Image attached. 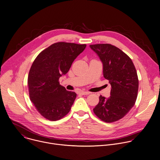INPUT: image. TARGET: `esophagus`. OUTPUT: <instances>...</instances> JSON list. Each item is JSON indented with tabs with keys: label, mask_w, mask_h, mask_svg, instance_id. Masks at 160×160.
<instances>
[{
	"label": "esophagus",
	"mask_w": 160,
	"mask_h": 160,
	"mask_svg": "<svg viewBox=\"0 0 160 160\" xmlns=\"http://www.w3.org/2000/svg\"><path fill=\"white\" fill-rule=\"evenodd\" d=\"M79 94L81 95H89L90 94V92H86V91H80Z\"/></svg>",
	"instance_id": "34e87169"
}]
</instances>
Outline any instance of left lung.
Here are the masks:
<instances>
[{
	"mask_svg": "<svg viewBox=\"0 0 160 160\" xmlns=\"http://www.w3.org/2000/svg\"><path fill=\"white\" fill-rule=\"evenodd\" d=\"M99 57L103 75L111 85L110 96L99 97L93 109L105 122H113L123 118L134 106L138 90V79L135 66L128 56L110 44L89 46Z\"/></svg>",
	"mask_w": 160,
	"mask_h": 160,
	"instance_id": "1",
	"label": "left lung"
}]
</instances>
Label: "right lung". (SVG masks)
Returning <instances> with one entry per match:
<instances>
[{
  "mask_svg": "<svg viewBox=\"0 0 160 160\" xmlns=\"http://www.w3.org/2000/svg\"><path fill=\"white\" fill-rule=\"evenodd\" d=\"M86 47L85 44L56 43L42 51L33 61L28 77L30 99L45 118L56 121L70 111L76 94L67 91L58 81Z\"/></svg>",
  "mask_w": 160,
  "mask_h": 160,
  "instance_id": "add662e5",
  "label": "right lung"
}]
</instances>
